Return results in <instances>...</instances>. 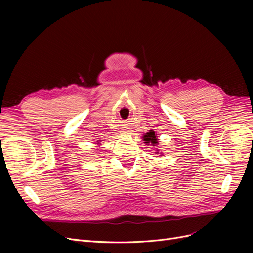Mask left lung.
I'll list each match as a JSON object with an SVG mask.
<instances>
[{
    "instance_id": "left-lung-1",
    "label": "left lung",
    "mask_w": 253,
    "mask_h": 253,
    "mask_svg": "<svg viewBox=\"0 0 253 253\" xmlns=\"http://www.w3.org/2000/svg\"><path fill=\"white\" fill-rule=\"evenodd\" d=\"M143 141H144V143H147V144H149V143H151L153 147H156V145L158 144V138H157V134H155V132L153 131V129H151L150 132H148L147 134L145 135H143ZM156 153H158V152H156Z\"/></svg>"
}]
</instances>
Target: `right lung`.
<instances>
[{"mask_svg":"<svg viewBox=\"0 0 253 253\" xmlns=\"http://www.w3.org/2000/svg\"><path fill=\"white\" fill-rule=\"evenodd\" d=\"M97 142H99V141H97Z\"/></svg>","mask_w":253,"mask_h":253,"instance_id":"obj_1","label":"right lung"}]
</instances>
